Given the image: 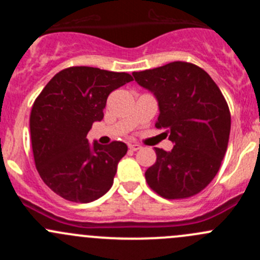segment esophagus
<instances>
[{
    "label": "esophagus",
    "mask_w": 260,
    "mask_h": 260,
    "mask_svg": "<svg viewBox=\"0 0 260 260\" xmlns=\"http://www.w3.org/2000/svg\"><path fill=\"white\" fill-rule=\"evenodd\" d=\"M128 148H130V150H133V152H137V150L142 149V147H140L139 144H128Z\"/></svg>",
    "instance_id": "1"
}]
</instances>
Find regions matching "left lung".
<instances>
[{
	"mask_svg": "<svg viewBox=\"0 0 260 260\" xmlns=\"http://www.w3.org/2000/svg\"><path fill=\"white\" fill-rule=\"evenodd\" d=\"M133 76L157 100L155 127L175 144L171 152L155 148L148 185L167 199L198 194L217 175L229 144L231 116L221 90L203 69L181 61Z\"/></svg>",
	"mask_w": 260,
	"mask_h": 260,
	"instance_id": "1",
	"label": "left lung"
}]
</instances>
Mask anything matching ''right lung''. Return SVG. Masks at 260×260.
<instances>
[{
	"label": "right lung",
	"instance_id": "obj_1",
	"mask_svg": "<svg viewBox=\"0 0 260 260\" xmlns=\"http://www.w3.org/2000/svg\"><path fill=\"white\" fill-rule=\"evenodd\" d=\"M132 80L126 73L75 66L56 74L34 102L30 137L36 167L44 184L63 199L93 202L112 186L127 145L90 144L86 135L102 121L111 91Z\"/></svg>",
	"mask_w": 260,
	"mask_h": 260
}]
</instances>
